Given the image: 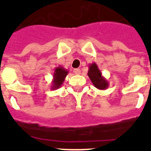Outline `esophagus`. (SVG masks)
<instances>
[{"mask_svg": "<svg viewBox=\"0 0 151 151\" xmlns=\"http://www.w3.org/2000/svg\"><path fill=\"white\" fill-rule=\"evenodd\" d=\"M73 73L78 75V74H81V70L80 69H74L73 70Z\"/></svg>", "mask_w": 151, "mask_h": 151, "instance_id": "esophagus-1", "label": "esophagus"}]
</instances>
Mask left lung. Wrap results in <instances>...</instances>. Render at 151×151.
Wrapping results in <instances>:
<instances>
[{
    "instance_id": "left-lung-1",
    "label": "left lung",
    "mask_w": 151,
    "mask_h": 151,
    "mask_svg": "<svg viewBox=\"0 0 151 151\" xmlns=\"http://www.w3.org/2000/svg\"><path fill=\"white\" fill-rule=\"evenodd\" d=\"M88 76L89 77L90 80L92 81L95 87L100 90L106 89L109 86V82L106 79L101 73L97 64L96 63L89 64Z\"/></svg>"
}]
</instances>
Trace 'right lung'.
Listing matches in <instances>:
<instances>
[{"label": "right lung", "instance_id": "add662e5", "mask_svg": "<svg viewBox=\"0 0 151 151\" xmlns=\"http://www.w3.org/2000/svg\"><path fill=\"white\" fill-rule=\"evenodd\" d=\"M69 71L63 68V66H58L55 68V71L53 73V79L52 81L51 89L55 90L61 87L63 84L65 78L68 74Z\"/></svg>", "mask_w": 151, "mask_h": 151}]
</instances>
